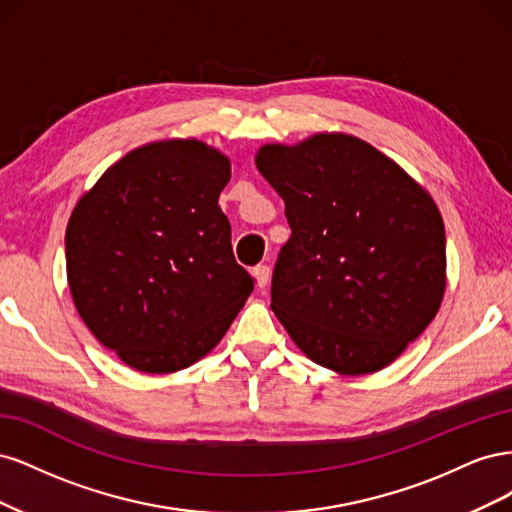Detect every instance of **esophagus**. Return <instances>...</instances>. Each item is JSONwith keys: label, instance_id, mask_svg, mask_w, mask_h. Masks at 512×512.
Wrapping results in <instances>:
<instances>
[{"label": "esophagus", "instance_id": "34e87169", "mask_svg": "<svg viewBox=\"0 0 512 512\" xmlns=\"http://www.w3.org/2000/svg\"><path fill=\"white\" fill-rule=\"evenodd\" d=\"M254 277H256L258 288H267V284H269V280H271V269H269V265H256V267H254Z\"/></svg>", "mask_w": 512, "mask_h": 512}]
</instances>
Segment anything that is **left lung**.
<instances>
[{
	"mask_svg": "<svg viewBox=\"0 0 512 512\" xmlns=\"http://www.w3.org/2000/svg\"><path fill=\"white\" fill-rule=\"evenodd\" d=\"M256 168L292 230L271 284L292 342L342 376L391 365L436 318L446 288L444 222L429 192L339 132L262 145Z\"/></svg>",
	"mask_w": 512,
	"mask_h": 512,
	"instance_id": "obj_1",
	"label": "left lung"
}]
</instances>
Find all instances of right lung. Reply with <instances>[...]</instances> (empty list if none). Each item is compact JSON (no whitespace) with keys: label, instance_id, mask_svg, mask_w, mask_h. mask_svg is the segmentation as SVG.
Listing matches in <instances>:
<instances>
[{"label":"right lung","instance_id":"right-lung-1","mask_svg":"<svg viewBox=\"0 0 512 512\" xmlns=\"http://www.w3.org/2000/svg\"><path fill=\"white\" fill-rule=\"evenodd\" d=\"M230 160L196 138L138 147L76 203L66 271L98 342L145 374L194 365L254 290L218 198Z\"/></svg>","mask_w":512,"mask_h":512}]
</instances>
